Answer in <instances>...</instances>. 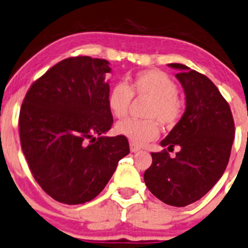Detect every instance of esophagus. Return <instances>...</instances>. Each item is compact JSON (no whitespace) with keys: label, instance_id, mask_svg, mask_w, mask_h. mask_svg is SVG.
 Listing matches in <instances>:
<instances>
[{"label":"esophagus","instance_id":"34e87169","mask_svg":"<svg viewBox=\"0 0 248 248\" xmlns=\"http://www.w3.org/2000/svg\"><path fill=\"white\" fill-rule=\"evenodd\" d=\"M129 147H131V152H133V153H137L140 151V147H138V146L135 144H133V142H131Z\"/></svg>","mask_w":248,"mask_h":248}]
</instances>
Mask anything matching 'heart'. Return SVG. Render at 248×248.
Masks as SVG:
<instances>
[{"label": "heart", "mask_w": 248, "mask_h": 248, "mask_svg": "<svg viewBox=\"0 0 248 248\" xmlns=\"http://www.w3.org/2000/svg\"><path fill=\"white\" fill-rule=\"evenodd\" d=\"M133 95L150 100L145 116L147 120H124L116 124V132L135 145H145L157 139L159 123L173 127L183 114V102L177 96V85L159 70H147L131 78L128 85L116 83L108 93V107L117 119L127 115Z\"/></svg>", "instance_id": "1"}]
</instances>
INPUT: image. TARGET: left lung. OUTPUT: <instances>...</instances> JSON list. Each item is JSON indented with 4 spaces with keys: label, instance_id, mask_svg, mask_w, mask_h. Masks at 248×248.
Listing matches in <instances>:
<instances>
[{
    "label": "left lung",
    "instance_id": "left-lung-1",
    "mask_svg": "<svg viewBox=\"0 0 248 248\" xmlns=\"http://www.w3.org/2000/svg\"><path fill=\"white\" fill-rule=\"evenodd\" d=\"M186 95V110L161 147L181 150L171 158L165 150L151 153L145 171L146 186L161 202L186 207L202 199L225 172L234 140L231 108L216 85L183 64H168Z\"/></svg>",
    "mask_w": 248,
    "mask_h": 248
}]
</instances>
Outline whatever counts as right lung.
Returning a JSON list of instances; mask_svg holds the SVG:
<instances>
[{
	"label": "right lung",
	"instance_id": "right-lung-1",
	"mask_svg": "<svg viewBox=\"0 0 248 248\" xmlns=\"http://www.w3.org/2000/svg\"><path fill=\"white\" fill-rule=\"evenodd\" d=\"M109 65L91 57L64 59L33 83L21 106L23 155L39 186L61 203L95 199L129 153L127 138L103 135L113 124Z\"/></svg>",
	"mask_w": 248,
	"mask_h": 248
}]
</instances>
